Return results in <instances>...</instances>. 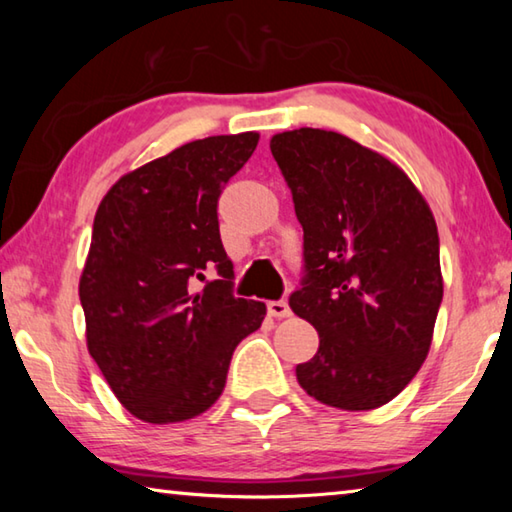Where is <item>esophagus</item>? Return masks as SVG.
I'll use <instances>...</instances> for the list:
<instances>
[{"instance_id":"esophagus-1","label":"esophagus","mask_w":512,"mask_h":512,"mask_svg":"<svg viewBox=\"0 0 512 512\" xmlns=\"http://www.w3.org/2000/svg\"><path fill=\"white\" fill-rule=\"evenodd\" d=\"M268 314H271L273 318H289L291 307L284 300H273V302H268Z\"/></svg>"}]
</instances>
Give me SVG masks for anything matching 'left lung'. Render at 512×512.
<instances>
[{"label":"left lung","instance_id":"obj_1","mask_svg":"<svg viewBox=\"0 0 512 512\" xmlns=\"http://www.w3.org/2000/svg\"><path fill=\"white\" fill-rule=\"evenodd\" d=\"M271 153L305 232L289 307L320 339L298 384L336 409H377L427 359L443 302L436 221L397 164L341 133L287 131Z\"/></svg>","mask_w":512,"mask_h":512}]
</instances>
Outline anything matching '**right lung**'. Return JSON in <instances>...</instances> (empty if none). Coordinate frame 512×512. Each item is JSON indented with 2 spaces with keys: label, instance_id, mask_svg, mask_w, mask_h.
Wrapping results in <instances>:
<instances>
[{
  "label": "right lung",
  "instance_id": "add662e5",
  "mask_svg": "<svg viewBox=\"0 0 512 512\" xmlns=\"http://www.w3.org/2000/svg\"><path fill=\"white\" fill-rule=\"evenodd\" d=\"M257 133L183 144L121 176L94 216L79 296L88 350L135 418L183 422L219 400L237 345L259 329L264 302L232 293L219 196ZM214 267L217 280L204 281ZM206 287L196 292L195 280Z\"/></svg>",
  "mask_w": 512,
  "mask_h": 512
}]
</instances>
